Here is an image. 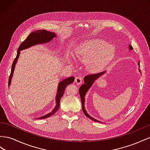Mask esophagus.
Masks as SVG:
<instances>
[{"instance_id":"obj_1","label":"esophagus","mask_w":150,"mask_h":150,"mask_svg":"<svg viewBox=\"0 0 150 150\" xmlns=\"http://www.w3.org/2000/svg\"><path fill=\"white\" fill-rule=\"evenodd\" d=\"M75 82H76V83H77V84L82 83V79L81 78L80 76H76V77H75Z\"/></svg>"}]
</instances>
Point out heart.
<instances>
[{
    "instance_id": "1",
    "label": "heart",
    "mask_w": 150,
    "mask_h": 150,
    "mask_svg": "<svg viewBox=\"0 0 150 150\" xmlns=\"http://www.w3.org/2000/svg\"><path fill=\"white\" fill-rule=\"evenodd\" d=\"M76 54L80 60L88 62L90 71L97 72L113 59L114 50L105 41L92 40L83 43Z\"/></svg>"
}]
</instances>
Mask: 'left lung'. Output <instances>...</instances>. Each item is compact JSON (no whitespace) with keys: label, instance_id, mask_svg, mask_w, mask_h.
I'll return each instance as SVG.
<instances>
[{"label":"left lung","instance_id":"8db88e82","mask_svg":"<svg viewBox=\"0 0 150 150\" xmlns=\"http://www.w3.org/2000/svg\"><path fill=\"white\" fill-rule=\"evenodd\" d=\"M129 49L131 50L133 49V48H132V46L129 45ZM105 71L100 72V73H97V74H90V75H86L84 77L85 83L83 84L79 88V93H80V96L81 97V101H82L83 112L84 114L86 115L87 117H88V118L92 119V120H93V121H95V122H100V121H97V120H96V119L92 117L91 115H89L87 113L86 110H85V107H84V105H85L84 97L85 96V94H86L87 92L88 91V90L90 88H91V87L93 83L94 82V81H95L96 79H97L99 77H100V76L102 75H103L104 74H105Z\"/></svg>","mask_w":150,"mask_h":150}]
</instances>
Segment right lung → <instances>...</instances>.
Masks as SVG:
<instances>
[{
	"label": "right lung",
	"instance_id": "right-lung-1",
	"mask_svg": "<svg viewBox=\"0 0 150 150\" xmlns=\"http://www.w3.org/2000/svg\"><path fill=\"white\" fill-rule=\"evenodd\" d=\"M56 36L55 33L52 32H49L46 30H39V31H33L32 32L29 36L27 37L26 39H25L23 42H21V44L19 46V48L18 50V53H17V56L14 60L12 63V68H11V72L9 76V78H8V85H10L11 82V79L12 76L13 75V72L14 70L15 65L18 61V59L19 57L20 54V51L26 49L29 47H31L32 46L36 45L37 44H41V43H45V42H49L51 40H53V38ZM75 80V78L74 76H70V77L67 78L62 80V82L59 83L58 85V91L57 94L56 96V103L57 105L55 106L54 109L53 110L52 112H50L49 114H46L44 116L41 117L38 119H45L47 118L48 117L51 116V115H53L59 108V104H60V100L62 99V96H63L64 92H65V88L67 87V85L70 83H71L74 82Z\"/></svg>",
	"mask_w": 150,
	"mask_h": 150
}]
</instances>
